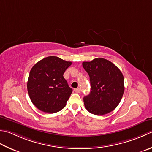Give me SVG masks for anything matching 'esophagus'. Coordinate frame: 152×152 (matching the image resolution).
Segmentation results:
<instances>
[{
    "label": "esophagus",
    "mask_w": 152,
    "mask_h": 152,
    "mask_svg": "<svg viewBox=\"0 0 152 152\" xmlns=\"http://www.w3.org/2000/svg\"><path fill=\"white\" fill-rule=\"evenodd\" d=\"M74 91L76 92V93H80V91H81V90H80V88H76L74 89Z\"/></svg>",
    "instance_id": "1"
}]
</instances>
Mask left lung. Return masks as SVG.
<instances>
[{
    "instance_id": "left-lung-1",
    "label": "left lung",
    "mask_w": 152,
    "mask_h": 152,
    "mask_svg": "<svg viewBox=\"0 0 152 152\" xmlns=\"http://www.w3.org/2000/svg\"><path fill=\"white\" fill-rule=\"evenodd\" d=\"M90 76L91 91L84 97L86 109L96 115L107 114L117 107L123 97L124 77L121 70L105 58L83 62Z\"/></svg>"
}]
</instances>
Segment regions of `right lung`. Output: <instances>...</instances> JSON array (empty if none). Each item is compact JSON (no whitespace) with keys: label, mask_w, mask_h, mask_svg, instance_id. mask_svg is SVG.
<instances>
[{"label":"right lung","mask_w":152,"mask_h":152,"mask_svg":"<svg viewBox=\"0 0 152 152\" xmlns=\"http://www.w3.org/2000/svg\"><path fill=\"white\" fill-rule=\"evenodd\" d=\"M71 64L72 62L50 56L32 67L27 88L31 102L40 111L54 113L66 105L72 89L63 74Z\"/></svg>","instance_id":"obj_1"}]
</instances>
